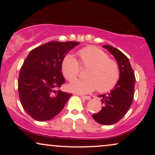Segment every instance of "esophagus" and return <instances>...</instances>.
<instances>
[{
  "mask_svg": "<svg viewBox=\"0 0 155 155\" xmlns=\"http://www.w3.org/2000/svg\"><path fill=\"white\" fill-rule=\"evenodd\" d=\"M81 97H82L83 99H85V100H90L91 99V97H90V96H85V95H81Z\"/></svg>",
  "mask_w": 155,
  "mask_h": 155,
  "instance_id": "obj_1",
  "label": "esophagus"
}]
</instances>
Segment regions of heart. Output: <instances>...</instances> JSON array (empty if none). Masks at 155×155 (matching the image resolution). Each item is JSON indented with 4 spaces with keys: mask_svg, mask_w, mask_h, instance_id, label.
Returning <instances> with one entry per match:
<instances>
[{
    "mask_svg": "<svg viewBox=\"0 0 155 155\" xmlns=\"http://www.w3.org/2000/svg\"><path fill=\"white\" fill-rule=\"evenodd\" d=\"M80 65L88 68L87 79L76 80L68 85L69 90L78 93H89L97 89L100 92L109 91L120 78L119 66L114 60L98 48L88 47L77 52ZM62 71L68 81H74L79 72V64L74 56L68 54L62 63Z\"/></svg>",
    "mask_w": 155,
    "mask_h": 155,
    "instance_id": "obj_1",
    "label": "heart"
}]
</instances>
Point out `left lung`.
<instances>
[{"mask_svg": "<svg viewBox=\"0 0 155 155\" xmlns=\"http://www.w3.org/2000/svg\"><path fill=\"white\" fill-rule=\"evenodd\" d=\"M103 47L116 59L120 69V79L110 92L98 96L104 106L100 111L92 115V118L101 124L111 125L119 122L130 107L136 78L128 58L122 51L109 45Z\"/></svg>", "mask_w": 155, "mask_h": 155, "instance_id": "obj_1", "label": "left lung"}]
</instances>
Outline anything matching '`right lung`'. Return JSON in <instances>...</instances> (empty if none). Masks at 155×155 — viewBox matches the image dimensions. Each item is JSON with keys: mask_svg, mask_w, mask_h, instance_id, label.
Here are the masks:
<instances>
[{"mask_svg": "<svg viewBox=\"0 0 155 155\" xmlns=\"http://www.w3.org/2000/svg\"><path fill=\"white\" fill-rule=\"evenodd\" d=\"M76 41H51L31 51L20 69L19 99L24 110L34 120H50L63 110L72 94L58 90L65 83L62 74L64 58Z\"/></svg>", "mask_w": 155, "mask_h": 155, "instance_id": "add662e5", "label": "right lung"}]
</instances>
